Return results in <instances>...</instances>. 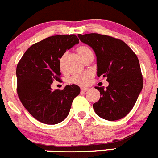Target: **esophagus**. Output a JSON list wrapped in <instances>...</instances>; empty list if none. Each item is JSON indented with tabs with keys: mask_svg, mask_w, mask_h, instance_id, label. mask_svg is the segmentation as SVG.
<instances>
[{
	"mask_svg": "<svg viewBox=\"0 0 158 158\" xmlns=\"http://www.w3.org/2000/svg\"><path fill=\"white\" fill-rule=\"evenodd\" d=\"M81 90H82V91H84V92L88 90V88H87V87H81Z\"/></svg>",
	"mask_w": 158,
	"mask_h": 158,
	"instance_id": "34e87169",
	"label": "esophagus"
}]
</instances>
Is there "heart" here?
I'll list each match as a JSON object with an SVG mask.
<instances>
[{
	"label": "heart",
	"instance_id": "heart-1",
	"mask_svg": "<svg viewBox=\"0 0 158 158\" xmlns=\"http://www.w3.org/2000/svg\"><path fill=\"white\" fill-rule=\"evenodd\" d=\"M77 52L83 60H85V59H87V57L93 55V53H92L91 50H90L88 47L84 46V45H81V46L78 47V48H77ZM62 64H63V60H62V59H60V68H62ZM89 77H90V74H74V75L71 76V78L69 79V83L73 84H76V85H85L87 83Z\"/></svg>",
	"mask_w": 158,
	"mask_h": 158
}]
</instances>
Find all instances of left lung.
I'll use <instances>...</instances> for the list:
<instances>
[{"instance_id": "8db88e82", "label": "left lung", "mask_w": 158, "mask_h": 158, "mask_svg": "<svg viewBox=\"0 0 158 158\" xmlns=\"http://www.w3.org/2000/svg\"><path fill=\"white\" fill-rule=\"evenodd\" d=\"M97 57V75L107 77L106 88L93 104L95 113L107 121L124 118L131 110L143 88V77L137 55L123 40L99 34H78Z\"/></svg>"}]
</instances>
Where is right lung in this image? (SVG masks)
Returning a JSON list of instances; mask_svg holds the SVG:
<instances>
[{"label":"right lung","mask_w":158,"mask_h":158,"mask_svg":"<svg viewBox=\"0 0 158 158\" xmlns=\"http://www.w3.org/2000/svg\"><path fill=\"white\" fill-rule=\"evenodd\" d=\"M78 43L74 34L49 37L30 47L17 66L18 97L40 122L56 124L63 121L80 94L81 89L75 84L67 85L61 90L51 87L54 81H60V59Z\"/></svg>","instance_id":"1"}]
</instances>
